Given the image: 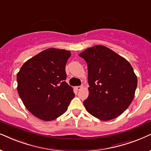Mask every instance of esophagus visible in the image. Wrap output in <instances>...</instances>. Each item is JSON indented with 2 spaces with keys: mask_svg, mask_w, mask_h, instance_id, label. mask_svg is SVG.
<instances>
[{
  "mask_svg": "<svg viewBox=\"0 0 151 151\" xmlns=\"http://www.w3.org/2000/svg\"><path fill=\"white\" fill-rule=\"evenodd\" d=\"M82 88V86H77L76 87V89L77 90V91H80Z\"/></svg>",
  "mask_w": 151,
  "mask_h": 151,
  "instance_id": "1",
  "label": "esophagus"
}]
</instances>
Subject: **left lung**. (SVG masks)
Returning a JSON list of instances; mask_svg holds the SVG:
<instances>
[{
  "instance_id": "obj_1",
  "label": "left lung",
  "mask_w": 151,
  "mask_h": 151,
  "mask_svg": "<svg viewBox=\"0 0 151 151\" xmlns=\"http://www.w3.org/2000/svg\"><path fill=\"white\" fill-rule=\"evenodd\" d=\"M88 65L89 95L83 101L90 114L109 121L122 114L133 100L137 77L126 59L102 45L79 53Z\"/></svg>"
}]
</instances>
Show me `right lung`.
<instances>
[{"instance_id":"1","label":"right lung","mask_w":151,"mask_h":151,"mask_svg":"<svg viewBox=\"0 0 151 151\" xmlns=\"http://www.w3.org/2000/svg\"><path fill=\"white\" fill-rule=\"evenodd\" d=\"M70 51L49 48L30 58L17 73V91L26 108L45 121L58 118L74 98L65 82Z\"/></svg>"}]
</instances>
